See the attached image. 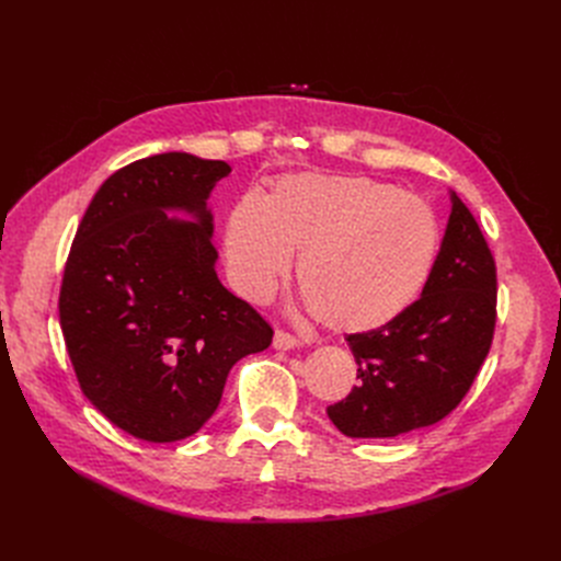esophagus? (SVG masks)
I'll use <instances>...</instances> for the list:
<instances>
[{"instance_id":"34e87169","label":"esophagus","mask_w":561,"mask_h":561,"mask_svg":"<svg viewBox=\"0 0 561 561\" xmlns=\"http://www.w3.org/2000/svg\"><path fill=\"white\" fill-rule=\"evenodd\" d=\"M298 345H300V339L284 332V330H277L275 336H273V347L275 350H293V347H298Z\"/></svg>"}]
</instances>
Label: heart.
<instances>
[{
    "mask_svg": "<svg viewBox=\"0 0 561 561\" xmlns=\"http://www.w3.org/2000/svg\"><path fill=\"white\" fill-rule=\"evenodd\" d=\"M432 206L370 176L300 172L265 195L248 193L225 225L231 286L268 302L300 252L305 305L322 325L364 334L389 325L419 300L440 250Z\"/></svg>",
    "mask_w": 561,
    "mask_h": 561,
    "instance_id": "heart-1",
    "label": "heart"
}]
</instances>
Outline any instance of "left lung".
Instances as JSON below:
<instances>
[{
	"label": "left lung",
	"instance_id": "8db88e82",
	"mask_svg": "<svg viewBox=\"0 0 561 561\" xmlns=\"http://www.w3.org/2000/svg\"><path fill=\"white\" fill-rule=\"evenodd\" d=\"M450 218L421 298L389 325L350 334L359 385L328 407L352 438H391L446 419L484 364L495 328V263L450 191Z\"/></svg>",
	"mask_w": 561,
	"mask_h": 561
}]
</instances>
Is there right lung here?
<instances>
[{
	"label": "right lung",
	"mask_w": 561,
	"mask_h": 561,
	"mask_svg": "<svg viewBox=\"0 0 561 561\" xmlns=\"http://www.w3.org/2000/svg\"><path fill=\"white\" fill-rule=\"evenodd\" d=\"M229 172L186 152L113 172L66 263L58 316L79 387L115 427L150 444L195 434L231 366L273 341L216 273L206 199Z\"/></svg>",
	"instance_id": "1"
}]
</instances>
